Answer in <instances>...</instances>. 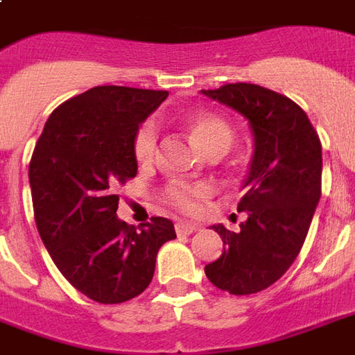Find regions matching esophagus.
Segmentation results:
<instances>
[{"label": "esophagus", "instance_id": "1", "mask_svg": "<svg viewBox=\"0 0 355 355\" xmlns=\"http://www.w3.org/2000/svg\"><path fill=\"white\" fill-rule=\"evenodd\" d=\"M197 228H199V225H197V223L178 221L177 225H175V230H177L178 236H188V234H193Z\"/></svg>", "mask_w": 355, "mask_h": 355}]
</instances>
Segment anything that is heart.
Masks as SVG:
<instances>
[{
    "label": "heart",
    "mask_w": 355,
    "mask_h": 355,
    "mask_svg": "<svg viewBox=\"0 0 355 355\" xmlns=\"http://www.w3.org/2000/svg\"><path fill=\"white\" fill-rule=\"evenodd\" d=\"M189 130L197 139V144L206 153H225L232 144V128L228 123L214 114H197L189 119ZM158 147V127L155 121H144L134 136V156L139 164H150L156 156ZM211 193L208 182H195V180H171L167 184L162 197L167 205L184 211V214H197L200 206Z\"/></svg>",
    "instance_id": "heart-1"
}]
</instances>
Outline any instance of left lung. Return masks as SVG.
I'll return each mask as SVG.
<instances>
[{
	"mask_svg": "<svg viewBox=\"0 0 355 355\" xmlns=\"http://www.w3.org/2000/svg\"><path fill=\"white\" fill-rule=\"evenodd\" d=\"M247 119L254 155L237 211V232L214 225L221 258L205 267L208 280L230 295H252L284 276L308 236L320 199L322 145L309 118L289 97L263 86L236 83L202 90Z\"/></svg>",
	"mask_w": 355,
	"mask_h": 355,
	"instance_id": "obj_1",
	"label": "left lung"
}]
</instances>
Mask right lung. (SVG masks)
Listing matches in <instances>:
<instances>
[{"instance_id": "right-lung-1", "label": "right lung", "mask_w": 355, "mask_h": 355, "mask_svg": "<svg viewBox=\"0 0 355 355\" xmlns=\"http://www.w3.org/2000/svg\"><path fill=\"white\" fill-rule=\"evenodd\" d=\"M166 90L96 86L55 108L29 164L35 221L64 278L99 304H121L153 280L175 227L153 217L136 230L116 216L119 186L136 177L134 136Z\"/></svg>"}]
</instances>
